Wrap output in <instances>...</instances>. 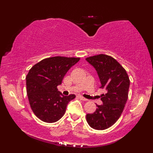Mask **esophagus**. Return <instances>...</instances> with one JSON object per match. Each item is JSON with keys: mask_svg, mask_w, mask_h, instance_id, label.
Masks as SVG:
<instances>
[{"mask_svg": "<svg viewBox=\"0 0 153 153\" xmlns=\"http://www.w3.org/2000/svg\"><path fill=\"white\" fill-rule=\"evenodd\" d=\"M79 98H80V100H83V101H86L87 100V99L86 98H85V97H83V96H81V95H79Z\"/></svg>", "mask_w": 153, "mask_h": 153, "instance_id": "obj_1", "label": "esophagus"}]
</instances>
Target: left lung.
<instances>
[{"mask_svg": "<svg viewBox=\"0 0 153 153\" xmlns=\"http://www.w3.org/2000/svg\"><path fill=\"white\" fill-rule=\"evenodd\" d=\"M99 76L101 88L106 91L101 95L103 104L97 105L93 114L86 115L92 128L103 130L112 126L120 118L128 98L129 81L126 71L111 56L100 54L85 58Z\"/></svg>", "mask_w": 153, "mask_h": 153, "instance_id": "obj_1", "label": "left lung"}]
</instances>
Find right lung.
I'll return each instance as SVG.
<instances>
[{
  "label": "right lung",
  "mask_w": 153,
  "mask_h": 153,
  "mask_svg": "<svg viewBox=\"0 0 153 153\" xmlns=\"http://www.w3.org/2000/svg\"><path fill=\"white\" fill-rule=\"evenodd\" d=\"M79 58L56 56L35 64L27 74L26 91L31 109L45 123H55L63 116L66 107L75 95L64 96L58 91L63 77Z\"/></svg>",
  "instance_id": "1"
}]
</instances>
